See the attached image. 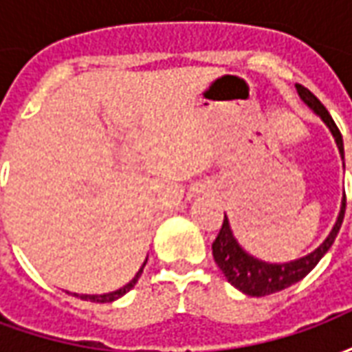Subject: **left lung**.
I'll return each mask as SVG.
<instances>
[{"label":"left lung","mask_w":352,"mask_h":352,"mask_svg":"<svg viewBox=\"0 0 352 352\" xmlns=\"http://www.w3.org/2000/svg\"><path fill=\"white\" fill-rule=\"evenodd\" d=\"M296 90H298L300 100L326 124V128L332 133L333 141L338 145V151H340L341 158H343V139H341L340 130H338V126L332 120L330 113L326 111L324 105L307 88H303L302 85H296ZM343 217H345V194H343V199H341L340 214L336 219L333 228L330 230L328 237L318 245L315 251H311L309 254H305L302 258L283 262V264H277V262L272 264V262L256 258V256H252L251 252L245 251L236 239V236H234V230L230 226L228 217L224 214L221 232H219V236L213 241L214 262L221 267L230 285L236 287L237 290H241L243 294L260 298V296L279 292V290H285V288L296 285L298 280H302L318 264V260L324 256L328 249L336 241V236H338V232L341 228Z\"/></svg>","instance_id":"obj_1"}]
</instances>
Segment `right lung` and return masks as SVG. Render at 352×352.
Listing matches in <instances>:
<instances>
[{
  "label": "right lung",
  "instance_id": "1",
  "mask_svg": "<svg viewBox=\"0 0 352 352\" xmlns=\"http://www.w3.org/2000/svg\"><path fill=\"white\" fill-rule=\"evenodd\" d=\"M148 258V256H146ZM146 260L143 262V265L139 267V272L135 273V277L128 283V285H124L122 288H118V290H115V292H107V294H73L77 296V298H82V300H88V302H96V303H109V302H115V300H118V298H122L126 292H130L131 288L135 287V283H138V279L141 277V273H143V267H145Z\"/></svg>",
  "mask_w": 352,
  "mask_h": 352
}]
</instances>
